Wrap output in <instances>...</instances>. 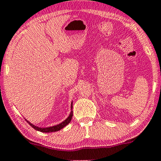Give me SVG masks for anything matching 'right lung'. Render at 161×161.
Here are the masks:
<instances>
[{
  "label": "right lung",
  "mask_w": 161,
  "mask_h": 161,
  "mask_svg": "<svg viewBox=\"0 0 161 161\" xmlns=\"http://www.w3.org/2000/svg\"><path fill=\"white\" fill-rule=\"evenodd\" d=\"M71 109H72V102H71ZM72 115H73L72 111H71L69 116L68 117V118H66V119L64 120V121H62L61 123H60L59 125H57L52 126V127H47V128L37 127V126H35L34 125H32V123H30V121H27V120H26V121L29 123V124L31 126H32V128H33L34 129H36V130H37L39 131H41V132H53V131H57L61 130V129H63L64 126H66L67 125H69V123H70L71 118H72Z\"/></svg>",
  "instance_id": "obj_1"
}]
</instances>
